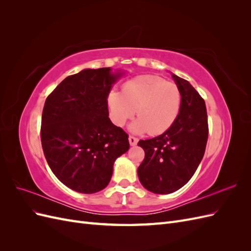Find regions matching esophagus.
<instances>
[{"mask_svg": "<svg viewBox=\"0 0 251 251\" xmlns=\"http://www.w3.org/2000/svg\"><path fill=\"white\" fill-rule=\"evenodd\" d=\"M128 141H130V144L132 147H134V146H136V144H137V142H138V139L136 138V137H134V136H130V137H128Z\"/></svg>", "mask_w": 251, "mask_h": 251, "instance_id": "esophagus-1", "label": "esophagus"}]
</instances>
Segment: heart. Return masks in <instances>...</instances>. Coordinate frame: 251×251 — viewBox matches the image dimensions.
I'll return each mask as SVG.
<instances>
[{
	"label": "heart",
	"instance_id": "b5f03b06",
	"mask_svg": "<svg viewBox=\"0 0 251 251\" xmlns=\"http://www.w3.org/2000/svg\"><path fill=\"white\" fill-rule=\"evenodd\" d=\"M181 101L176 83L157 75H140L124 83L121 93L112 91L108 95L113 124L125 126L136 112L138 119L131 130L138 134L149 131L151 135H159L168 131L179 115Z\"/></svg>",
	"mask_w": 251,
	"mask_h": 251
}]
</instances>
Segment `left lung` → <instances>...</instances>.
<instances>
[{
	"mask_svg": "<svg viewBox=\"0 0 251 251\" xmlns=\"http://www.w3.org/2000/svg\"><path fill=\"white\" fill-rule=\"evenodd\" d=\"M182 95L175 124L155 138L139 140L144 159L137 170L141 184L154 194L178 191L194 176L208 138L204 100L187 80L173 74Z\"/></svg>",
	"mask_w": 251,
	"mask_h": 251,
	"instance_id": "obj_1",
	"label": "left lung"
}]
</instances>
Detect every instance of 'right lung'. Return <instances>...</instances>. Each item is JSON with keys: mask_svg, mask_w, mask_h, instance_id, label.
Instances as JSON below:
<instances>
[{"mask_svg": "<svg viewBox=\"0 0 251 251\" xmlns=\"http://www.w3.org/2000/svg\"><path fill=\"white\" fill-rule=\"evenodd\" d=\"M121 73L86 69L66 77L47 97L41 140L56 178L82 194L109 184L116 158L130 148L128 135L109 118L108 95Z\"/></svg>", "mask_w": 251, "mask_h": 251, "instance_id": "add662e5", "label": "right lung"}]
</instances>
